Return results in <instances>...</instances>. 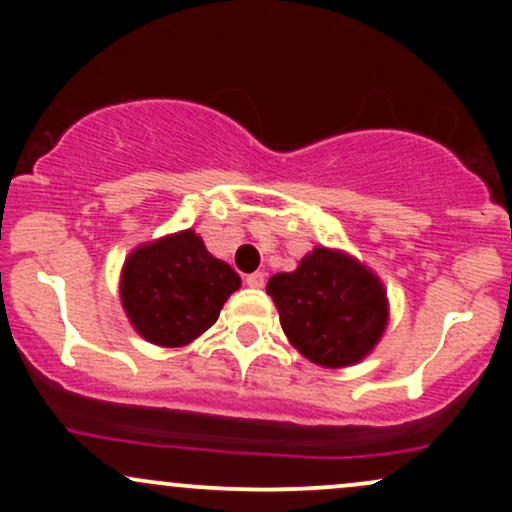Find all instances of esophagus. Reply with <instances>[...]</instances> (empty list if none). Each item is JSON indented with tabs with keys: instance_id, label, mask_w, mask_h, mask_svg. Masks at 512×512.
Instances as JSON below:
<instances>
[{
	"instance_id": "1",
	"label": "esophagus",
	"mask_w": 512,
	"mask_h": 512,
	"mask_svg": "<svg viewBox=\"0 0 512 512\" xmlns=\"http://www.w3.org/2000/svg\"><path fill=\"white\" fill-rule=\"evenodd\" d=\"M245 284L250 286V289H262L264 286V272H252L245 276Z\"/></svg>"
}]
</instances>
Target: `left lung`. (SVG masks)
Wrapping results in <instances>:
<instances>
[{"mask_svg": "<svg viewBox=\"0 0 512 512\" xmlns=\"http://www.w3.org/2000/svg\"><path fill=\"white\" fill-rule=\"evenodd\" d=\"M267 293L289 342L325 368L363 361L387 327L383 281L339 250L315 248L296 272L274 274Z\"/></svg>", "mask_w": 512, "mask_h": 512, "instance_id": "left-lung-1", "label": "left lung"}]
</instances>
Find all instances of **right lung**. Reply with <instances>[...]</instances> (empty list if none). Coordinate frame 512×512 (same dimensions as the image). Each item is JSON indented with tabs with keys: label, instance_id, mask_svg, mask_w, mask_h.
<instances>
[{
	"label": "right lung",
	"instance_id": "obj_1",
	"mask_svg": "<svg viewBox=\"0 0 512 512\" xmlns=\"http://www.w3.org/2000/svg\"><path fill=\"white\" fill-rule=\"evenodd\" d=\"M240 276L204 248L192 228L139 245L125 260L122 308L146 342L185 346L207 332Z\"/></svg>",
	"mask_w": 512,
	"mask_h": 512
}]
</instances>
